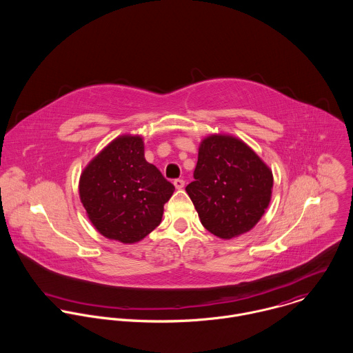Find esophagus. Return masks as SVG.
Listing matches in <instances>:
<instances>
[{
    "label": "esophagus",
    "mask_w": 353,
    "mask_h": 353,
    "mask_svg": "<svg viewBox=\"0 0 353 353\" xmlns=\"http://www.w3.org/2000/svg\"><path fill=\"white\" fill-rule=\"evenodd\" d=\"M174 186H175L176 189H183L185 181H183V179H175V181H174Z\"/></svg>",
    "instance_id": "esophagus-1"
}]
</instances>
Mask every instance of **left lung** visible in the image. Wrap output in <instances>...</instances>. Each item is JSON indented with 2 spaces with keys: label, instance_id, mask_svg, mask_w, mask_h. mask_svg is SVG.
I'll return each mask as SVG.
<instances>
[{
  "label": "left lung",
  "instance_id": "1",
  "mask_svg": "<svg viewBox=\"0 0 353 353\" xmlns=\"http://www.w3.org/2000/svg\"><path fill=\"white\" fill-rule=\"evenodd\" d=\"M273 188L270 168L242 140L212 134L199 150L186 192L202 225L221 239L250 231L265 213Z\"/></svg>",
  "mask_w": 353,
  "mask_h": 353
}]
</instances>
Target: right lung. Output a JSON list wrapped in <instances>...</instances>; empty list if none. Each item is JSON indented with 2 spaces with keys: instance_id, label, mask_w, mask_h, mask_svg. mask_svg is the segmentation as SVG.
Returning a JSON list of instances; mask_svg holds the SVG:
<instances>
[{
  "instance_id": "obj_1",
  "label": "right lung",
  "mask_w": 353,
  "mask_h": 353,
  "mask_svg": "<svg viewBox=\"0 0 353 353\" xmlns=\"http://www.w3.org/2000/svg\"><path fill=\"white\" fill-rule=\"evenodd\" d=\"M175 188L145 160L140 136H119L95 156L80 176L79 193L88 219L103 236L122 243L144 239L160 224Z\"/></svg>"
}]
</instances>
